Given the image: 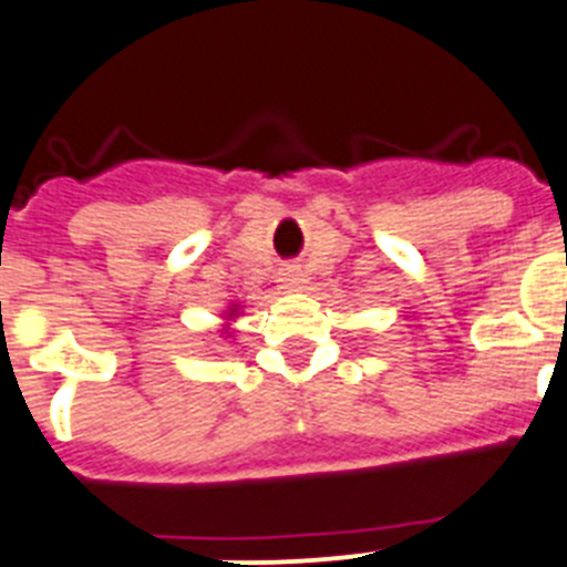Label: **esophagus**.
<instances>
[{"instance_id":"34e87169","label":"esophagus","mask_w":567,"mask_h":567,"mask_svg":"<svg viewBox=\"0 0 567 567\" xmlns=\"http://www.w3.org/2000/svg\"><path fill=\"white\" fill-rule=\"evenodd\" d=\"M299 282H302V279H299V274L290 271V274H288V285H293V288H299Z\"/></svg>"}]
</instances>
